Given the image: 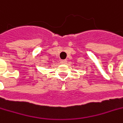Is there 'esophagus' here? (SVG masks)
<instances>
[{"mask_svg": "<svg viewBox=\"0 0 123 123\" xmlns=\"http://www.w3.org/2000/svg\"><path fill=\"white\" fill-rule=\"evenodd\" d=\"M66 60H61V63L62 64H66Z\"/></svg>", "mask_w": 123, "mask_h": 123, "instance_id": "esophagus-1", "label": "esophagus"}]
</instances>
